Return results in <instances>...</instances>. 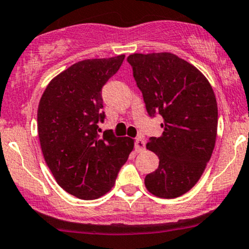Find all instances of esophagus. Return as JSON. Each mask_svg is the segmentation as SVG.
Instances as JSON below:
<instances>
[{"label": "esophagus", "mask_w": 249, "mask_h": 249, "mask_svg": "<svg viewBox=\"0 0 249 249\" xmlns=\"http://www.w3.org/2000/svg\"><path fill=\"white\" fill-rule=\"evenodd\" d=\"M135 145H136V150L137 151H143L145 149V142L142 137H137L135 141Z\"/></svg>", "instance_id": "34e87169"}]
</instances>
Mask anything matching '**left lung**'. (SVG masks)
Segmentation results:
<instances>
[{"label": "left lung", "mask_w": 249, "mask_h": 249, "mask_svg": "<svg viewBox=\"0 0 249 249\" xmlns=\"http://www.w3.org/2000/svg\"><path fill=\"white\" fill-rule=\"evenodd\" d=\"M149 115H162L163 133L147 149L159 168L144 178L151 195L177 198L197 184L211 159L218 129V106L211 84L197 67L170 52L127 58Z\"/></svg>", "instance_id": "1"}]
</instances>
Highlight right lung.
I'll return each mask as SVG.
<instances>
[{"instance_id": "add662e5", "label": "right lung", "mask_w": 249, "mask_h": 249, "mask_svg": "<svg viewBox=\"0 0 249 249\" xmlns=\"http://www.w3.org/2000/svg\"><path fill=\"white\" fill-rule=\"evenodd\" d=\"M124 59L120 54L73 64L50 81L38 105L44 160L58 185L80 199L109 192L134 150L135 140L116 137L112 130L100 135L98 125L105 119L102 86Z\"/></svg>"}]
</instances>
